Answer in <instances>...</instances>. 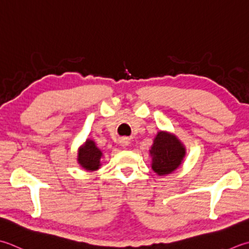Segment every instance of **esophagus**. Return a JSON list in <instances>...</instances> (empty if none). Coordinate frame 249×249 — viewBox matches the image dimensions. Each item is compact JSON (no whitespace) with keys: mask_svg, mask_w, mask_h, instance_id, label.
<instances>
[{"mask_svg":"<svg viewBox=\"0 0 249 249\" xmlns=\"http://www.w3.org/2000/svg\"><path fill=\"white\" fill-rule=\"evenodd\" d=\"M121 145H122V147H123V148H126V147H128V145H129V139H127V138H123V139H122L121 140Z\"/></svg>","mask_w":249,"mask_h":249,"instance_id":"34e87169","label":"esophagus"}]
</instances>
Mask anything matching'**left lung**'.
<instances>
[{
	"instance_id": "1",
	"label": "left lung",
	"mask_w": 249,
	"mask_h": 249,
	"mask_svg": "<svg viewBox=\"0 0 249 249\" xmlns=\"http://www.w3.org/2000/svg\"><path fill=\"white\" fill-rule=\"evenodd\" d=\"M152 169L159 176L172 174L181 165L186 148L176 136L160 130L155 136L150 150Z\"/></svg>"
}]
</instances>
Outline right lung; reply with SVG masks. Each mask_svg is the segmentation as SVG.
<instances>
[{
  "instance_id": "1",
  "label": "right lung",
  "mask_w": 249,
  "mask_h": 249,
  "mask_svg": "<svg viewBox=\"0 0 249 249\" xmlns=\"http://www.w3.org/2000/svg\"><path fill=\"white\" fill-rule=\"evenodd\" d=\"M102 152L97 148L96 143L90 139H87L85 143L80 147L77 153V162L85 170L94 172L100 167V160Z\"/></svg>"
}]
</instances>
